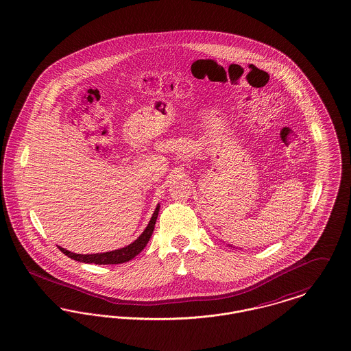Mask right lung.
<instances>
[{"label":"right lung","mask_w":351,"mask_h":351,"mask_svg":"<svg viewBox=\"0 0 351 351\" xmlns=\"http://www.w3.org/2000/svg\"><path fill=\"white\" fill-rule=\"evenodd\" d=\"M159 206H156L148 226L143 230V233L130 245L127 247L117 249V250H111V252H106V253H94V254H77L73 252L66 250L64 247H60V250L62 252L63 254H66L67 257L80 261V263H86V264H98V265H111V264H122V263H127L130 260H132L136 254H139L143 249H145L147 243L149 241L154 228H155V223L159 215Z\"/></svg>","instance_id":"1"}]
</instances>
